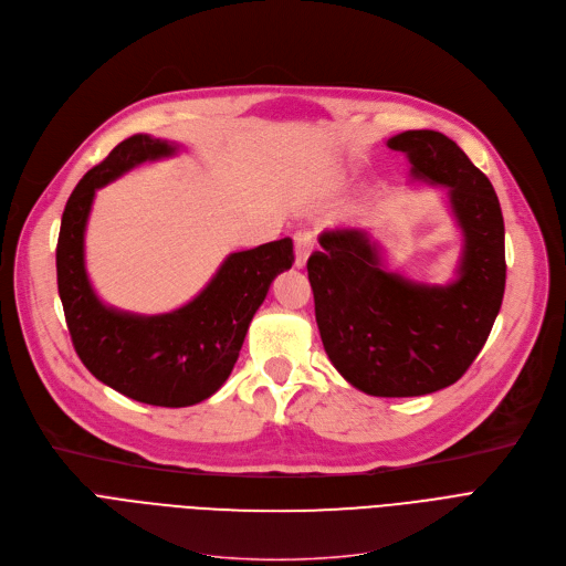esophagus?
Wrapping results in <instances>:
<instances>
[{"instance_id":"esophagus-1","label":"esophagus","mask_w":566,"mask_h":566,"mask_svg":"<svg viewBox=\"0 0 566 566\" xmlns=\"http://www.w3.org/2000/svg\"><path fill=\"white\" fill-rule=\"evenodd\" d=\"M312 250H314V239H312V234H297V237H295V259H293V266H295V269H305V263H307Z\"/></svg>"}]
</instances>
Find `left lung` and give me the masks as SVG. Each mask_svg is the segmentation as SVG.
I'll list each match as a JSON object with an SVG mask.
<instances>
[{"instance_id": "obj_1", "label": "left lung", "mask_w": 566, "mask_h": 566, "mask_svg": "<svg viewBox=\"0 0 566 566\" xmlns=\"http://www.w3.org/2000/svg\"><path fill=\"white\" fill-rule=\"evenodd\" d=\"M411 177L448 188L462 230L458 275L448 284L411 282L385 269L366 230L318 237L307 261L325 353L368 396H426L458 382L482 350L505 293V224L492 181L455 140L409 129L387 140Z\"/></svg>"}]
</instances>
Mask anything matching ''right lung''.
Listing matches in <instances>:
<instances>
[{"label": "right lung", "mask_w": 566, "mask_h": 566, "mask_svg": "<svg viewBox=\"0 0 566 566\" xmlns=\"http://www.w3.org/2000/svg\"><path fill=\"white\" fill-rule=\"evenodd\" d=\"M179 145L134 134L91 168L67 198L56 245V280L65 323L84 366L118 394L157 407H188L213 396L239 359L250 321L273 280L293 263L280 239L222 261L191 303L159 316L106 307L91 286L84 234L95 191L143 161L177 155Z\"/></svg>", "instance_id": "obj_1"}]
</instances>
